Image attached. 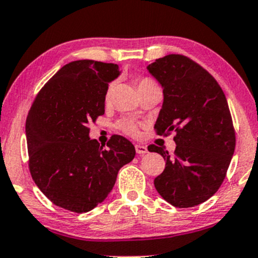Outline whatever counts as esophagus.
<instances>
[{"label": "esophagus", "instance_id": "1", "mask_svg": "<svg viewBox=\"0 0 258 258\" xmlns=\"http://www.w3.org/2000/svg\"><path fill=\"white\" fill-rule=\"evenodd\" d=\"M135 151L138 154H145L148 152L147 147L144 146V145H135Z\"/></svg>", "mask_w": 258, "mask_h": 258}]
</instances>
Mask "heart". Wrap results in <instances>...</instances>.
Returning a JSON list of instances; mask_svg holds the SVG:
<instances>
[{
    "instance_id": "heart-1",
    "label": "heart",
    "mask_w": 258,
    "mask_h": 258,
    "mask_svg": "<svg viewBox=\"0 0 258 258\" xmlns=\"http://www.w3.org/2000/svg\"><path fill=\"white\" fill-rule=\"evenodd\" d=\"M135 83H136V87H138V90L144 89V88H146V87L156 86L154 81L151 80L150 77H138L135 80ZM112 88H113V86L110 84L107 88V90H106V95H105L106 100L110 99L111 93H112ZM117 126L120 132H123L124 134H126V135H130V136H138L139 135L138 124H136L134 120H132V119L120 120V122L117 124Z\"/></svg>"
}]
</instances>
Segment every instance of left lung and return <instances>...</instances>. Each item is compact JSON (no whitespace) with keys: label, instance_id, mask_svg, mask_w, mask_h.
<instances>
[{"label":"left lung","instance_id":"1","mask_svg":"<svg viewBox=\"0 0 258 258\" xmlns=\"http://www.w3.org/2000/svg\"><path fill=\"white\" fill-rule=\"evenodd\" d=\"M147 70L164 94L156 133H176L172 156L148 146L165 160L154 187L174 207H196L217 192L234 153L235 132L225 93L207 70L180 54L157 59Z\"/></svg>","mask_w":258,"mask_h":258}]
</instances>
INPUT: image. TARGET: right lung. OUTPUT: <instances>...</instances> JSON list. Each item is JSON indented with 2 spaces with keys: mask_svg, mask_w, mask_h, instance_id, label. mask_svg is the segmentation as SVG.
Instances as JSON below:
<instances>
[{
  "mask_svg": "<svg viewBox=\"0 0 258 258\" xmlns=\"http://www.w3.org/2000/svg\"><path fill=\"white\" fill-rule=\"evenodd\" d=\"M119 74L116 63L69 62L32 102L25 126L29 169L56 207L90 211L113 188L119 169L134 159V145L123 136H111L108 148L89 138L88 124L105 113L108 83Z\"/></svg>",
  "mask_w": 258,
  "mask_h": 258,
  "instance_id": "right-lung-1",
  "label": "right lung"
}]
</instances>
